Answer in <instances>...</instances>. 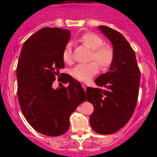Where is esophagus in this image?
<instances>
[{
	"label": "esophagus",
	"mask_w": 157,
	"mask_h": 157,
	"mask_svg": "<svg viewBox=\"0 0 157 157\" xmlns=\"http://www.w3.org/2000/svg\"><path fill=\"white\" fill-rule=\"evenodd\" d=\"M82 88H84V90H85H85H86V85H85V84L82 83Z\"/></svg>",
	"instance_id": "1"
}]
</instances>
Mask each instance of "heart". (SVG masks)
Here are the masks:
<instances>
[{
	"instance_id": "1",
	"label": "heart",
	"mask_w": 157,
	"mask_h": 157,
	"mask_svg": "<svg viewBox=\"0 0 157 157\" xmlns=\"http://www.w3.org/2000/svg\"><path fill=\"white\" fill-rule=\"evenodd\" d=\"M78 41L92 50L91 59L97 62L101 67L107 69L114 59V51L108 45L103 44L104 41L98 35L93 33H85L81 36ZM63 59L65 63L72 62V48L71 43H67L63 52ZM98 65L95 62L88 64H78L72 70V75L75 78L82 82H88L98 72Z\"/></svg>"
}]
</instances>
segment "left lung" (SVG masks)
Returning a JSON list of instances; mask_svg holds the SVG:
<instances>
[{"instance_id": "8db88e82", "label": "left lung", "mask_w": 157, "mask_h": 157, "mask_svg": "<svg viewBox=\"0 0 157 157\" xmlns=\"http://www.w3.org/2000/svg\"><path fill=\"white\" fill-rule=\"evenodd\" d=\"M98 29L111 41L114 59L109 71L94 81L99 88H87L86 98L94 106L89 119L92 129L111 134L131 119L137 101L140 72L134 51L124 36L107 26H98Z\"/></svg>"}]
</instances>
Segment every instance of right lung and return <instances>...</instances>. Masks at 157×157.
Masks as SVG:
<instances>
[{
	"mask_svg": "<svg viewBox=\"0 0 157 157\" xmlns=\"http://www.w3.org/2000/svg\"><path fill=\"white\" fill-rule=\"evenodd\" d=\"M70 36L67 29L42 28L26 40L19 57L17 79L21 111L33 128L46 136L64 134L71 114L85 101L82 85L70 75L62 79L68 87L52 86L65 66L63 52Z\"/></svg>",
	"mask_w": 157,
	"mask_h": 157,
	"instance_id": "add662e5",
	"label": "right lung"
}]
</instances>
